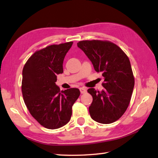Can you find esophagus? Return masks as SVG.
Returning a JSON list of instances; mask_svg holds the SVG:
<instances>
[{
  "instance_id": "1",
  "label": "esophagus",
  "mask_w": 158,
  "mask_h": 158,
  "mask_svg": "<svg viewBox=\"0 0 158 158\" xmlns=\"http://www.w3.org/2000/svg\"><path fill=\"white\" fill-rule=\"evenodd\" d=\"M80 93H81V94H85V93H86V92H87V89H86L84 87H80Z\"/></svg>"
}]
</instances>
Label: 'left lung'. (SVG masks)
Instances as JSON below:
<instances>
[{
  "label": "left lung",
  "mask_w": 158,
  "mask_h": 158,
  "mask_svg": "<svg viewBox=\"0 0 158 158\" xmlns=\"http://www.w3.org/2000/svg\"><path fill=\"white\" fill-rule=\"evenodd\" d=\"M104 77L102 91H87L93 97L89 111L91 118L101 124H111L122 117L128 108L135 80L128 56L115 44L106 40H82L78 43Z\"/></svg>",
  "instance_id": "1"
}]
</instances>
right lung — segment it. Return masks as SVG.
<instances>
[{
    "mask_svg": "<svg viewBox=\"0 0 158 158\" xmlns=\"http://www.w3.org/2000/svg\"><path fill=\"white\" fill-rule=\"evenodd\" d=\"M73 42L52 44L35 52L23 69L22 93L29 113L38 123L56 129L69 123L78 89L60 91L56 75L63 72V60Z\"/></svg>",
    "mask_w": 158,
    "mask_h": 158,
    "instance_id": "obj_1",
    "label": "right lung"
}]
</instances>
